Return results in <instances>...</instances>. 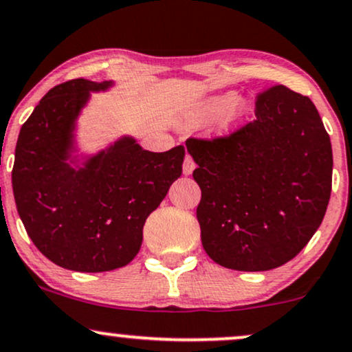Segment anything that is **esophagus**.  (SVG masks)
Returning <instances> with one entry per match:
<instances>
[{
  "label": "esophagus",
  "instance_id": "1",
  "mask_svg": "<svg viewBox=\"0 0 352 352\" xmlns=\"http://www.w3.org/2000/svg\"><path fill=\"white\" fill-rule=\"evenodd\" d=\"M195 167H197V165H195L193 159L190 157V155H187V157H185V162H184V173H185V175H190V173L195 170Z\"/></svg>",
  "mask_w": 352,
  "mask_h": 352
}]
</instances>
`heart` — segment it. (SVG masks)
Segmentation results:
<instances>
[{"label": "heart", "instance_id": "obj_1", "mask_svg": "<svg viewBox=\"0 0 352 352\" xmlns=\"http://www.w3.org/2000/svg\"><path fill=\"white\" fill-rule=\"evenodd\" d=\"M252 114V103L243 96L226 95L210 96L195 103L180 114L179 122L184 128H195L205 124L214 118V129L219 134H230L244 124Z\"/></svg>", "mask_w": 352, "mask_h": 352}]
</instances>
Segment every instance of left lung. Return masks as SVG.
I'll return each mask as SVG.
<instances>
[{
    "label": "left lung",
    "instance_id": "1",
    "mask_svg": "<svg viewBox=\"0 0 352 352\" xmlns=\"http://www.w3.org/2000/svg\"><path fill=\"white\" fill-rule=\"evenodd\" d=\"M201 188V244L226 269L280 267L323 221L333 151L318 109L283 85L257 95L256 120L224 138L187 141Z\"/></svg>",
    "mask_w": 352,
    "mask_h": 352
}]
</instances>
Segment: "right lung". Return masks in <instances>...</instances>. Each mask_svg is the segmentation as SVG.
<instances>
[{
    "instance_id": "add662e5",
    "label": "right lung",
    "mask_w": 352,
    "mask_h": 352,
    "mask_svg": "<svg viewBox=\"0 0 352 352\" xmlns=\"http://www.w3.org/2000/svg\"><path fill=\"white\" fill-rule=\"evenodd\" d=\"M111 85L75 78L54 87L16 144L12 192L21 221L49 261L77 272H107L134 259L144 223L182 175L185 157L184 146L151 152L121 138L72 167L75 121L90 91Z\"/></svg>"
}]
</instances>
